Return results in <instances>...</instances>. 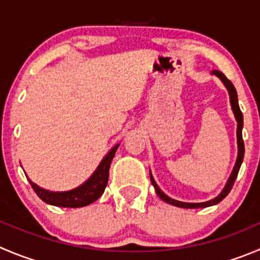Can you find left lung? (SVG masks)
Here are the masks:
<instances>
[{
  "mask_svg": "<svg viewBox=\"0 0 260 260\" xmlns=\"http://www.w3.org/2000/svg\"><path fill=\"white\" fill-rule=\"evenodd\" d=\"M212 74H214V75L218 76L219 79H221L222 81H223V84L226 85L227 90H229V94H230V101H231V106H232V111H234L235 113V117H236L237 120V145H239V154H237V160H236V165H235L234 167V171H232L231 176H230L229 181H227L226 186H224V189L222 190L221 194L218 195L217 198H214V199L209 200V202H204V203H184V202H179V200H175V199H171V198H169L167 195L165 194V192L162 191V190L159 189V187L157 186V184H155L154 179H153V176L150 175V181H152L153 186H154L155 189V192L158 194V197L160 198L162 200H165L166 203H169V204H172V206H176V207H180V208H206V207H211V206H214V204H217V203H219L221 200H223L224 198L229 195V192L231 191L232 186H234V182L235 180H236L237 177V174H239V170H240V166H241V163H243V159H244V153H245V147H244V140H243V125H244V117H243V112H241V110H240L239 107V102H237V93H236V89H235L234 84L231 83V81L229 80V79L226 78V75H224L223 73H221V71H213Z\"/></svg>",
  "mask_w": 260,
  "mask_h": 260,
  "instance_id": "8db88e82",
  "label": "left lung"
}]
</instances>
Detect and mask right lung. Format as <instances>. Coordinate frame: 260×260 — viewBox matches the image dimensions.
I'll use <instances>...</instances> for the list:
<instances>
[{"label":"right lung","mask_w":260,"mask_h":260,"mask_svg":"<svg viewBox=\"0 0 260 260\" xmlns=\"http://www.w3.org/2000/svg\"><path fill=\"white\" fill-rule=\"evenodd\" d=\"M118 145L113 147L110 150L107 155L103 158L101 165L98 166V169L95 172L91 175L90 179L83 184L81 186L76 187V189L70 190V191L63 192H53L44 190L42 187L37 186L34 182H30L31 187L36 191V194L41 198L43 202L47 204L56 207H63V208H79V207H85L90 203L95 202L101 195L105 191L106 186L108 182V172H110V166L113 159L116 150H117Z\"/></svg>","instance_id":"add662e5"}]
</instances>
